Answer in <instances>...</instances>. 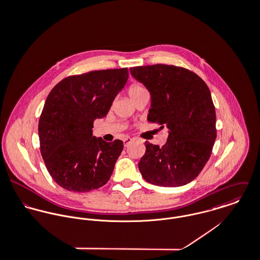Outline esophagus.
I'll return each mask as SVG.
<instances>
[{"label": "esophagus", "mask_w": 260, "mask_h": 260, "mask_svg": "<svg viewBox=\"0 0 260 260\" xmlns=\"http://www.w3.org/2000/svg\"><path fill=\"white\" fill-rule=\"evenodd\" d=\"M132 141H133V139H132V138H130V137L125 138V139H124V141H123V142H124V146H125V147H127V146L132 142Z\"/></svg>", "instance_id": "1"}]
</instances>
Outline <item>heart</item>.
<instances>
[{
    "mask_svg": "<svg viewBox=\"0 0 260 260\" xmlns=\"http://www.w3.org/2000/svg\"><path fill=\"white\" fill-rule=\"evenodd\" d=\"M147 93L146 89L140 85H137V84H134V85H131L128 89V95L130 97V99L132 101H134L135 99H137L138 97L142 96L143 94Z\"/></svg>",
    "mask_w": 260,
    "mask_h": 260,
    "instance_id": "b5f03b06",
    "label": "heart"
}]
</instances>
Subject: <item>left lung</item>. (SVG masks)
I'll return each instance as SVG.
<instances>
[{
	"label": "left lung",
	"instance_id": "obj_1",
	"mask_svg": "<svg viewBox=\"0 0 260 260\" xmlns=\"http://www.w3.org/2000/svg\"><path fill=\"white\" fill-rule=\"evenodd\" d=\"M130 73L150 92L147 120L169 129L162 147L145 142L139 170L154 185H185L201 172L216 139V115L209 88L199 76L176 66L133 67Z\"/></svg>",
	"mask_w": 260,
	"mask_h": 260
}]
</instances>
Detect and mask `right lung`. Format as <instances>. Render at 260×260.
<instances>
[{"mask_svg": "<svg viewBox=\"0 0 260 260\" xmlns=\"http://www.w3.org/2000/svg\"><path fill=\"white\" fill-rule=\"evenodd\" d=\"M127 80V68L92 71L65 78L48 95L39 120L40 148L64 189L88 192L110 179L123 142L93 136V123L106 117Z\"/></svg>", "mask_w": 260, "mask_h": 260, "instance_id": "1", "label": "right lung"}]
</instances>
